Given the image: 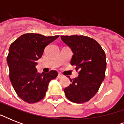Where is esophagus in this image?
<instances>
[{
	"instance_id": "34e87169",
	"label": "esophagus",
	"mask_w": 124,
	"mask_h": 124,
	"mask_svg": "<svg viewBox=\"0 0 124 124\" xmlns=\"http://www.w3.org/2000/svg\"><path fill=\"white\" fill-rule=\"evenodd\" d=\"M58 77V78H62L64 77H63V75H62V74H58V77Z\"/></svg>"
}]
</instances>
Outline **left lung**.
<instances>
[{"label":"left lung","mask_w":124,"mask_h":124,"mask_svg":"<svg viewBox=\"0 0 124 124\" xmlns=\"http://www.w3.org/2000/svg\"><path fill=\"white\" fill-rule=\"evenodd\" d=\"M60 37L73 53L71 64L80 70L78 77L70 80L72 83L64 89L65 94L72 102H87L95 95L105 78V52L95 40L88 37L75 35Z\"/></svg>","instance_id":"left-lung-1"}]
</instances>
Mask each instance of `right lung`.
<instances>
[{
	"instance_id": "1",
	"label": "right lung",
	"mask_w": 124,
	"mask_h": 124,
	"mask_svg": "<svg viewBox=\"0 0 124 124\" xmlns=\"http://www.w3.org/2000/svg\"><path fill=\"white\" fill-rule=\"evenodd\" d=\"M58 37L27 33L11 44L7 57L9 79L16 94L24 102L31 104L41 100L49 82L58 75L56 71L39 73L36 66L45 47Z\"/></svg>"
}]
</instances>
